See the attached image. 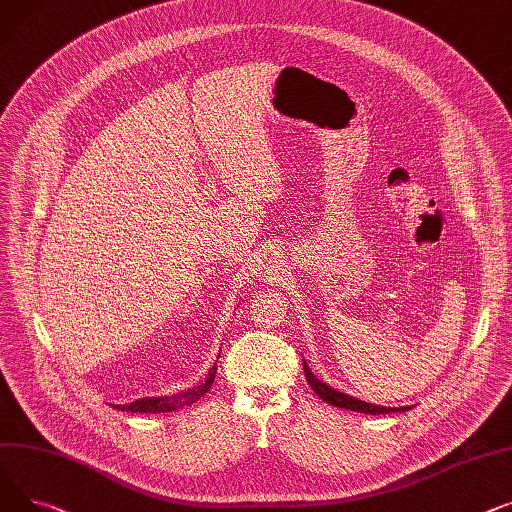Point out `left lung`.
I'll use <instances>...</instances> for the list:
<instances>
[{
  "instance_id": "left-lung-1",
  "label": "left lung",
  "mask_w": 512,
  "mask_h": 512,
  "mask_svg": "<svg viewBox=\"0 0 512 512\" xmlns=\"http://www.w3.org/2000/svg\"><path fill=\"white\" fill-rule=\"evenodd\" d=\"M304 372H306V378H308V384L312 386L314 393L328 405H335V407H341V409H349V411H357V413H368V415H384V413H401V411H407L411 407H380V405H372V403H366V401H359L347 393H341V390L328 386L326 382L318 380L312 370L308 368L306 359H304Z\"/></svg>"
}]
</instances>
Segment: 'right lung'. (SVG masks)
Segmentation results:
<instances>
[{
    "mask_svg": "<svg viewBox=\"0 0 512 512\" xmlns=\"http://www.w3.org/2000/svg\"><path fill=\"white\" fill-rule=\"evenodd\" d=\"M215 374H217V366L208 370L206 378L200 384H196L194 388L182 390V393H175V395H169V397H142V399H136L130 405H113V407L119 409V411H132V413H167V411H175L179 407L196 403L204 393H208L210 386H213Z\"/></svg>",
    "mask_w": 512,
    "mask_h": 512,
    "instance_id": "obj_1",
    "label": "right lung"
}]
</instances>
